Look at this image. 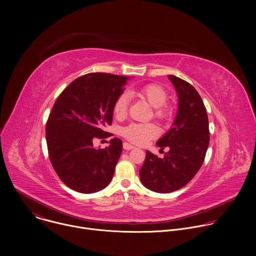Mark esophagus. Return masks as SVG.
Returning <instances> with one entry per match:
<instances>
[{"instance_id":"obj_1","label":"esophagus","mask_w":256,"mask_h":256,"mask_svg":"<svg viewBox=\"0 0 256 256\" xmlns=\"http://www.w3.org/2000/svg\"><path fill=\"white\" fill-rule=\"evenodd\" d=\"M134 146L132 144H128V142H124V150H132V149H134Z\"/></svg>"}]
</instances>
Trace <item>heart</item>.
I'll return each mask as SVG.
<instances>
[{
    "label": "heart",
    "mask_w": 256,
    "mask_h": 256,
    "mask_svg": "<svg viewBox=\"0 0 256 256\" xmlns=\"http://www.w3.org/2000/svg\"><path fill=\"white\" fill-rule=\"evenodd\" d=\"M130 95L136 96L148 102L153 107V114L159 120L167 122L171 118L173 109L166 101L167 91L160 85L150 83L128 91ZM128 109V96L126 93L120 94L114 103V114L118 118H124ZM159 134V130L154 124H132L122 130V136L130 142L144 144L149 140L155 138Z\"/></svg>",
    "instance_id": "1"
}]
</instances>
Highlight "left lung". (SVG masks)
Listing matches in <instances>:
<instances>
[{
    "label": "left lung",
    "instance_id": "8db88e82",
    "mask_svg": "<svg viewBox=\"0 0 256 256\" xmlns=\"http://www.w3.org/2000/svg\"><path fill=\"white\" fill-rule=\"evenodd\" d=\"M178 95V112L173 126L157 142L169 151L158 158L147 151L140 169L144 186L169 194L186 186L202 167L210 142L208 118L202 97L192 85L170 75Z\"/></svg>",
    "mask_w": 256,
    "mask_h": 256
}]
</instances>
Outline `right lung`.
I'll use <instances>...</instances> for the list:
<instances>
[{"label":"right lung","mask_w":256,"mask_h":256,"mask_svg":"<svg viewBox=\"0 0 256 256\" xmlns=\"http://www.w3.org/2000/svg\"><path fill=\"white\" fill-rule=\"evenodd\" d=\"M128 77L90 72L72 81L58 97L46 126L50 163L64 184L81 194H93L112 179L122 151L114 138L105 149L95 138L110 136L104 128L112 122L114 103Z\"/></svg>","instance_id":"add662e5"}]
</instances>
